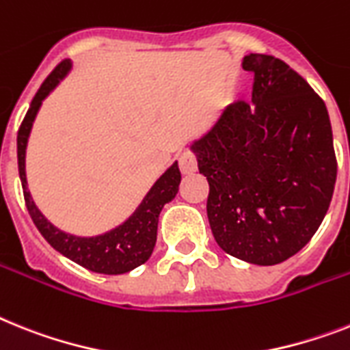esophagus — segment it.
<instances>
[{"mask_svg":"<svg viewBox=\"0 0 350 350\" xmlns=\"http://www.w3.org/2000/svg\"><path fill=\"white\" fill-rule=\"evenodd\" d=\"M178 161H180V169L183 174H192V172L198 170V158H196V154L192 151L181 152Z\"/></svg>","mask_w":350,"mask_h":350,"instance_id":"1","label":"esophagus"}]
</instances>
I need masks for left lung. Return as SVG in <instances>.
Returning a JSON list of instances; mask_svg holds the SVG:
<instances>
[{
    "label": "left lung",
    "mask_w": 350,
    "mask_h": 350,
    "mask_svg": "<svg viewBox=\"0 0 350 350\" xmlns=\"http://www.w3.org/2000/svg\"><path fill=\"white\" fill-rule=\"evenodd\" d=\"M252 103L237 101L201 140L206 211L220 249L254 265L301 251L329 210L336 154L325 103L288 64L247 55Z\"/></svg>",
    "instance_id": "8db88e82"
}]
</instances>
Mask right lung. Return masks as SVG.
<instances>
[{
  "label": "right lung",
  "instance_id": "obj_1",
  "mask_svg": "<svg viewBox=\"0 0 350 350\" xmlns=\"http://www.w3.org/2000/svg\"><path fill=\"white\" fill-rule=\"evenodd\" d=\"M70 69V60H62L51 75L40 85L39 92L35 94L30 108L26 111L25 119L21 122L19 133H17V163H19V178L23 183V193H25L26 208L30 211V217L37 230L40 231L44 239L48 240L51 247L57 249L60 254L67 256L78 265L85 269L99 272V274H124L130 272L135 267L142 265L151 256L152 247L157 243V230H158V215H160L163 204L174 199L181 183V172L178 163L170 167L165 174L161 176L152 189L146 196L139 210L135 211L124 224L116 228L110 233H105L101 237L94 239H78L72 234H67L64 231L57 230L51 226L44 215L37 210L35 202L31 201V196L26 189V172H25V154L26 144L30 137L31 124H33L35 116L39 111L42 99L51 92L58 85V81L67 75Z\"/></svg>",
  "mask_w": 350,
  "mask_h": 350
}]
</instances>
